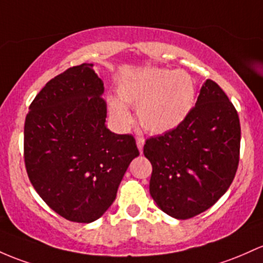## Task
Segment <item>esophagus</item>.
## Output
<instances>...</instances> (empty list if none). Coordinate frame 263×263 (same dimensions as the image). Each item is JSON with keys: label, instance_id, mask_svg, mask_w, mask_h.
<instances>
[{"label": "esophagus", "instance_id": "esophagus-1", "mask_svg": "<svg viewBox=\"0 0 263 263\" xmlns=\"http://www.w3.org/2000/svg\"><path fill=\"white\" fill-rule=\"evenodd\" d=\"M136 142H137L138 149H140V152H141V154H142V151H143V145H145V138H143V137H137V138H136Z\"/></svg>", "mask_w": 263, "mask_h": 263}]
</instances>
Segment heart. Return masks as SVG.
Here are the masks:
<instances>
[{"mask_svg": "<svg viewBox=\"0 0 263 263\" xmlns=\"http://www.w3.org/2000/svg\"><path fill=\"white\" fill-rule=\"evenodd\" d=\"M119 101H108L118 125L128 126L132 117L125 106L138 107L141 126L151 134H164L189 117L196 101V85L186 71L149 67L137 71L118 87Z\"/></svg>", "mask_w": 263, "mask_h": 263, "instance_id": "b5f03b06", "label": "heart"}]
</instances>
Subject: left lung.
<instances>
[{
	"label": "left lung",
	"instance_id": "left-lung-1",
	"mask_svg": "<svg viewBox=\"0 0 263 263\" xmlns=\"http://www.w3.org/2000/svg\"><path fill=\"white\" fill-rule=\"evenodd\" d=\"M241 126L227 95L212 80L180 126L149 137L143 155L152 164L149 193L178 220L195 217L229 190L239 162Z\"/></svg>",
	"mask_w": 263,
	"mask_h": 263
}]
</instances>
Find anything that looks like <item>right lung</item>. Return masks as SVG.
<instances>
[{
	"instance_id": "right-lung-1",
	"label": "right lung",
	"mask_w": 263,
	"mask_h": 263,
	"mask_svg": "<svg viewBox=\"0 0 263 263\" xmlns=\"http://www.w3.org/2000/svg\"><path fill=\"white\" fill-rule=\"evenodd\" d=\"M92 66H73L48 81L25 121V166L33 189L54 212L81 223L107 211L140 155L132 135L106 127L105 88Z\"/></svg>"
}]
</instances>
